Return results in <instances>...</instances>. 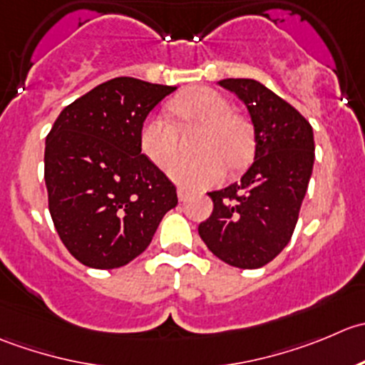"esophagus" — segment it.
<instances>
[{
    "mask_svg": "<svg viewBox=\"0 0 365 365\" xmlns=\"http://www.w3.org/2000/svg\"><path fill=\"white\" fill-rule=\"evenodd\" d=\"M178 198H179V200H181V202H184V200H186V198H187V191L184 190V187H178Z\"/></svg>",
    "mask_w": 365,
    "mask_h": 365,
    "instance_id": "obj_1",
    "label": "esophagus"
}]
</instances>
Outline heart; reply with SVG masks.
I'll use <instances>...</instances> for the list:
<instances>
[{
  "mask_svg": "<svg viewBox=\"0 0 365 365\" xmlns=\"http://www.w3.org/2000/svg\"><path fill=\"white\" fill-rule=\"evenodd\" d=\"M172 111L184 124L204 128L198 158H178L168 165L172 181L186 190H204L225 178L229 167H240L252 150V129L220 92L205 86L186 90L172 103ZM140 149L147 160L163 168L178 153V129L161 115H149L140 128Z\"/></svg>",
  "mask_w": 365,
  "mask_h": 365,
  "instance_id": "1",
  "label": "heart"
}]
</instances>
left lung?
<instances>
[{
  "instance_id": "1",
  "label": "left lung",
  "mask_w": 365,
  "mask_h": 365,
  "mask_svg": "<svg viewBox=\"0 0 365 365\" xmlns=\"http://www.w3.org/2000/svg\"><path fill=\"white\" fill-rule=\"evenodd\" d=\"M254 125V163L241 181L211 191L215 209L198 225L209 250L230 266L255 269L289 243L314 167V133L297 108L255 79L229 78Z\"/></svg>"
}]
</instances>
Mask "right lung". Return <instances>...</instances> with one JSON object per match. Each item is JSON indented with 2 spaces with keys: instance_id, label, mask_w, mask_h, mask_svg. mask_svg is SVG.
<instances>
[{
  "instance_id": "add662e5",
  "label": "right lung",
  "mask_w": 365,
  "mask_h": 365,
  "mask_svg": "<svg viewBox=\"0 0 365 365\" xmlns=\"http://www.w3.org/2000/svg\"><path fill=\"white\" fill-rule=\"evenodd\" d=\"M178 86L115 78L65 106L46 138L49 212L67 250L88 268L138 257L178 191L140 149V128Z\"/></svg>"
}]
</instances>
